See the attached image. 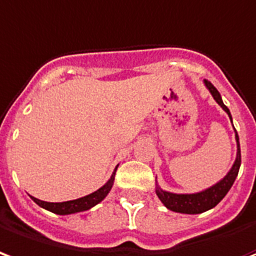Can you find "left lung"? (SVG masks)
I'll list each match as a JSON object with an SVG mask.
<instances>
[{
	"label": "left lung",
	"instance_id": "1",
	"mask_svg": "<svg viewBox=\"0 0 256 256\" xmlns=\"http://www.w3.org/2000/svg\"><path fill=\"white\" fill-rule=\"evenodd\" d=\"M204 84L208 88V91L212 92V98L217 100V104L222 108L229 116V118L232 121V116L230 112L226 106L224 105L222 100H221V95L218 92V90L214 86L204 80ZM236 140H238V156H236V161L233 164L232 169L229 170L226 176L224 177L222 180L217 182L216 186L207 188L204 191L198 192V194H172V192L162 191L161 188L156 187V192L160 200H161L165 206L172 210V212H182V214H199V212H207L212 207H216L218 203L221 202L224 196L226 195L228 191L230 190L233 186V182L238 177V169H240V164H242V154H240V144H238V136L236 132Z\"/></svg>",
	"mask_w": 256,
	"mask_h": 256
}]
</instances>
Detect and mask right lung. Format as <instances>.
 <instances>
[{
	"label": "right lung",
	"instance_id": "1",
	"mask_svg": "<svg viewBox=\"0 0 256 256\" xmlns=\"http://www.w3.org/2000/svg\"><path fill=\"white\" fill-rule=\"evenodd\" d=\"M117 169V168H116ZM114 174L116 170L113 172V174L110 177V180L106 182L104 187H100L98 191L90 194L87 196L79 198V199H74V200H69V202H61V203H50V202H44V200H39L36 198H32L34 202L39 204L40 207H44L46 210H49L52 212L60 214V216H65V214H74V212H84L88 210L95 204H98L100 200H104L106 195L109 194V191L113 187V182H114Z\"/></svg>",
	"mask_w": 256,
	"mask_h": 256
}]
</instances>
